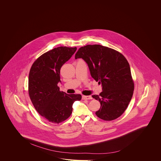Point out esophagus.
I'll return each mask as SVG.
<instances>
[{
	"mask_svg": "<svg viewBox=\"0 0 161 161\" xmlns=\"http://www.w3.org/2000/svg\"><path fill=\"white\" fill-rule=\"evenodd\" d=\"M92 99V96H82V99Z\"/></svg>",
	"mask_w": 161,
	"mask_h": 161,
	"instance_id": "esophagus-1",
	"label": "esophagus"
}]
</instances>
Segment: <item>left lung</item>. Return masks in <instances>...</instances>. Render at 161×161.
I'll use <instances>...</instances> for the list:
<instances>
[{
  "instance_id": "left-lung-1",
  "label": "left lung",
  "mask_w": 161,
  "mask_h": 161,
  "mask_svg": "<svg viewBox=\"0 0 161 161\" xmlns=\"http://www.w3.org/2000/svg\"><path fill=\"white\" fill-rule=\"evenodd\" d=\"M87 64L91 76L103 92L92 97L101 108L96 115L105 121L116 119L124 112L133 95L134 83L130 66L121 53L101 45H87L79 48L75 58Z\"/></svg>"
}]
</instances>
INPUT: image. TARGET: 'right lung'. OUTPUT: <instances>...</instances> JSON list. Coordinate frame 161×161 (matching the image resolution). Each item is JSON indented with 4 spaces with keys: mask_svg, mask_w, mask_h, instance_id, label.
I'll return each instance as SVG.
<instances>
[{
    "mask_svg": "<svg viewBox=\"0 0 161 161\" xmlns=\"http://www.w3.org/2000/svg\"><path fill=\"white\" fill-rule=\"evenodd\" d=\"M77 48L60 47L41 55L34 62L29 75V94L35 109L50 123L58 124L71 116L72 105L80 94L60 92V71Z\"/></svg>",
    "mask_w": 161,
    "mask_h": 161,
    "instance_id": "right-lung-1",
    "label": "right lung"
}]
</instances>
